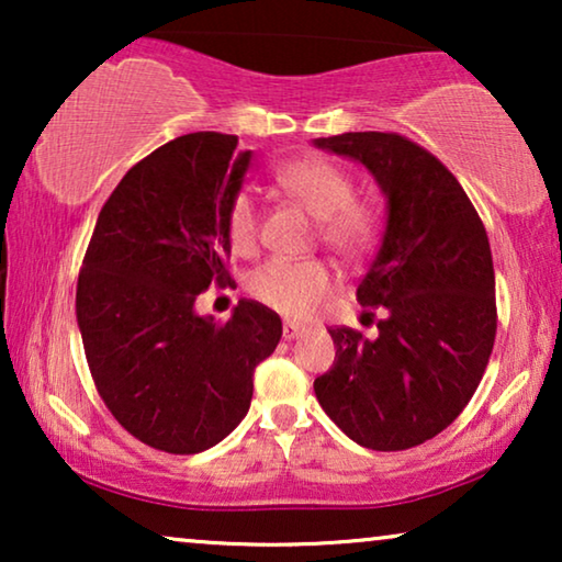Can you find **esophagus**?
Instances as JSON below:
<instances>
[{"label": "esophagus", "mask_w": 562, "mask_h": 562, "mask_svg": "<svg viewBox=\"0 0 562 562\" xmlns=\"http://www.w3.org/2000/svg\"><path fill=\"white\" fill-rule=\"evenodd\" d=\"M306 333L304 325H299V322H283V340H296V337H302Z\"/></svg>", "instance_id": "obj_1"}]
</instances>
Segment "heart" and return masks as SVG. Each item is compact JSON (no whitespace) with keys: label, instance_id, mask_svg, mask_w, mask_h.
I'll list each match as a JSON object with an SVG mask.
<instances>
[{"label":"heart","instance_id":"1","mask_svg":"<svg viewBox=\"0 0 562 562\" xmlns=\"http://www.w3.org/2000/svg\"><path fill=\"white\" fill-rule=\"evenodd\" d=\"M276 181L314 220H319L322 240L335 252L352 258L371 240V212L352 204L356 183L342 168L322 158H304L279 168ZM258 229V204L243 191L233 199L227 212V237L233 252L237 256L256 252ZM329 289H333V271L319 260L271 258L248 276V294L286 317H310Z\"/></svg>","mask_w":562,"mask_h":562}]
</instances>
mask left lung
<instances>
[{
	"instance_id": "1",
	"label": "left lung",
	"mask_w": 562,
	"mask_h": 562,
	"mask_svg": "<svg viewBox=\"0 0 562 562\" xmlns=\"http://www.w3.org/2000/svg\"><path fill=\"white\" fill-rule=\"evenodd\" d=\"M314 145L363 166L386 199L379 252L358 283V302L383 314L379 335L329 329L335 363L314 394L352 442L414 448L465 409L494 350L488 235L456 176L417 143L342 133Z\"/></svg>"
}]
</instances>
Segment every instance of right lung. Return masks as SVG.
I'll return each instance as SVG.
<instances>
[{"mask_svg":"<svg viewBox=\"0 0 562 562\" xmlns=\"http://www.w3.org/2000/svg\"><path fill=\"white\" fill-rule=\"evenodd\" d=\"M237 135L191 133L130 168L99 212L76 322L99 396L150 448L194 456L250 409L252 371L281 319L243 299L225 325L196 296L229 276L227 212L250 168Z\"/></svg>","mask_w":562,"mask_h":562,"instance_id":"add662e5","label":"right lung"}]
</instances>
